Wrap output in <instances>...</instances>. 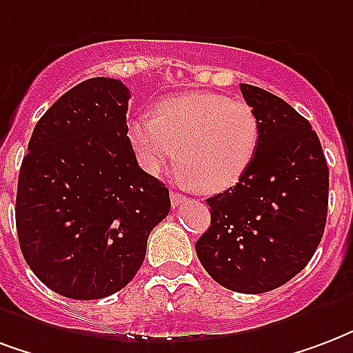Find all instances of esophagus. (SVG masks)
<instances>
[{"label": "esophagus", "mask_w": 353, "mask_h": 353, "mask_svg": "<svg viewBox=\"0 0 353 353\" xmlns=\"http://www.w3.org/2000/svg\"><path fill=\"white\" fill-rule=\"evenodd\" d=\"M185 200H187V196H185V194H181V192H176V190H172V192H170V202H172V205H174V208H177L179 203H183Z\"/></svg>", "instance_id": "obj_1"}]
</instances>
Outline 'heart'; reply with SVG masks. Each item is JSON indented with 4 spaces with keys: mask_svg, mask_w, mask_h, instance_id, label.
Returning <instances> with one entry per match:
<instances>
[{
    "mask_svg": "<svg viewBox=\"0 0 353 353\" xmlns=\"http://www.w3.org/2000/svg\"><path fill=\"white\" fill-rule=\"evenodd\" d=\"M127 140L138 164L159 174L174 159L177 176L203 192L226 190L245 176L260 143V119L245 101L183 93L157 104L155 117H134Z\"/></svg>",
    "mask_w": 353,
    "mask_h": 353,
    "instance_id": "1",
    "label": "heart"
}]
</instances>
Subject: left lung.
<instances>
[{
	"label": "left lung",
	"mask_w": 353,
	"mask_h": 353,
	"mask_svg": "<svg viewBox=\"0 0 353 353\" xmlns=\"http://www.w3.org/2000/svg\"><path fill=\"white\" fill-rule=\"evenodd\" d=\"M239 90L258 114L260 143L239 183L208 198L211 224L196 254L224 288L263 294L294 279L322 241L330 168L301 114L262 88Z\"/></svg>",
	"instance_id": "8db88e82"
}]
</instances>
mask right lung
Segmentation results:
<instances>
[{"mask_svg": "<svg viewBox=\"0 0 353 353\" xmlns=\"http://www.w3.org/2000/svg\"><path fill=\"white\" fill-rule=\"evenodd\" d=\"M129 90L90 78L57 99L33 129L17 190L23 260L70 299H101L132 281L168 189L138 166L127 140Z\"/></svg>", "mask_w": 353, "mask_h": 353, "instance_id": "add662e5", "label": "right lung"}]
</instances>
